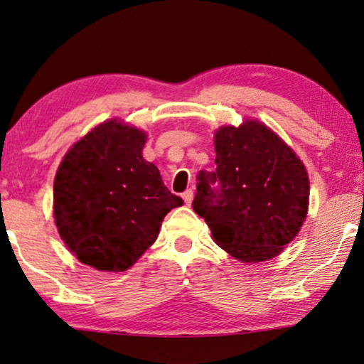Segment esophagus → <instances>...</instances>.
<instances>
[{
  "label": "esophagus",
  "instance_id": "34e87169",
  "mask_svg": "<svg viewBox=\"0 0 364 364\" xmlns=\"http://www.w3.org/2000/svg\"><path fill=\"white\" fill-rule=\"evenodd\" d=\"M193 196H195V192H193L192 188H188V190H186V192L182 193V198H183V201H186V205H192Z\"/></svg>",
  "mask_w": 364,
  "mask_h": 364
}]
</instances>
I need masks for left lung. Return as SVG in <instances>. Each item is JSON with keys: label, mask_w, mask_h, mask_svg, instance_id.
Segmentation results:
<instances>
[{"label": "left lung", "mask_w": 364, "mask_h": 364, "mask_svg": "<svg viewBox=\"0 0 364 364\" xmlns=\"http://www.w3.org/2000/svg\"><path fill=\"white\" fill-rule=\"evenodd\" d=\"M214 172L200 171L193 211L222 250L241 262L278 256L301 230L309 209L304 163L259 121L215 131Z\"/></svg>", "instance_id": "1"}]
</instances>
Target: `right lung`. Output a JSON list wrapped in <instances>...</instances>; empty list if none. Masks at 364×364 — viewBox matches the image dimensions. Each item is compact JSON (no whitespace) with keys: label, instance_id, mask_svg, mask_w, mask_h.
Returning <instances> with one entry per match:
<instances>
[{"label":"right lung","instance_id":"1","mask_svg":"<svg viewBox=\"0 0 364 364\" xmlns=\"http://www.w3.org/2000/svg\"><path fill=\"white\" fill-rule=\"evenodd\" d=\"M146 136L110 119L63 156L54 178V219L80 262L124 272L155 243L164 215L183 201L145 161Z\"/></svg>","mask_w":364,"mask_h":364}]
</instances>
